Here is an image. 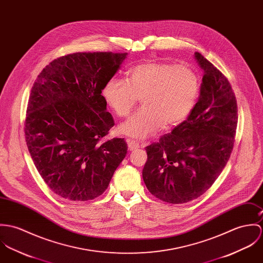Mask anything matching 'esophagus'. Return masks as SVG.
I'll list each match as a JSON object with an SVG mask.
<instances>
[{
    "instance_id": "obj_1",
    "label": "esophagus",
    "mask_w": 263,
    "mask_h": 263,
    "mask_svg": "<svg viewBox=\"0 0 263 263\" xmlns=\"http://www.w3.org/2000/svg\"><path fill=\"white\" fill-rule=\"evenodd\" d=\"M127 144H128V148H129L130 151L135 150V149H138V148L140 147V144H139L137 141L131 140V139H128V140H127Z\"/></svg>"
}]
</instances>
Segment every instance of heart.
Returning a JSON list of instances; mask_svg holds the SVG:
<instances>
[{
  "instance_id": "b5f03b06",
  "label": "heart",
  "mask_w": 263,
  "mask_h": 263,
  "mask_svg": "<svg viewBox=\"0 0 263 263\" xmlns=\"http://www.w3.org/2000/svg\"><path fill=\"white\" fill-rule=\"evenodd\" d=\"M201 83L187 64L148 61L129 68L126 82L113 77L102 96L118 117H126L141 98L142 107L119 127L126 136L143 139L165 127L182 123L195 109Z\"/></svg>"
}]
</instances>
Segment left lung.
<instances>
[{
  "mask_svg": "<svg viewBox=\"0 0 263 263\" xmlns=\"http://www.w3.org/2000/svg\"><path fill=\"white\" fill-rule=\"evenodd\" d=\"M204 70L198 103L185 121L146 147L142 176L148 191L170 204L205 193L227 164L237 128V102L228 80L195 52Z\"/></svg>",
  "mask_w": 263,
  "mask_h": 263,
  "instance_id": "1",
  "label": "left lung"
}]
</instances>
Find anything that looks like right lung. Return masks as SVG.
Returning a JSON list of instances; mask_svg holds the SVG:
<instances>
[{
	"instance_id": "add662e5",
	"label": "right lung",
	"mask_w": 263,
	"mask_h": 263,
	"mask_svg": "<svg viewBox=\"0 0 263 263\" xmlns=\"http://www.w3.org/2000/svg\"><path fill=\"white\" fill-rule=\"evenodd\" d=\"M127 53L77 52L51 61L34 83L25 137L43 180L59 197L89 201L108 187L127 154L124 138L101 142L115 125L102 93Z\"/></svg>"
}]
</instances>
